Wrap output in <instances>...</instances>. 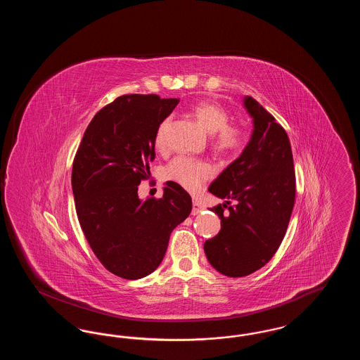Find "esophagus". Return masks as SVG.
Here are the masks:
<instances>
[{
  "label": "esophagus",
  "mask_w": 360,
  "mask_h": 360,
  "mask_svg": "<svg viewBox=\"0 0 360 360\" xmlns=\"http://www.w3.org/2000/svg\"><path fill=\"white\" fill-rule=\"evenodd\" d=\"M204 210V206L201 205L198 201H193V209H191V214L197 216Z\"/></svg>",
  "instance_id": "esophagus-1"
}]
</instances>
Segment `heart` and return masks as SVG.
Masks as SVG:
<instances>
[{
    "label": "heart",
    "instance_id": "heart-1",
    "mask_svg": "<svg viewBox=\"0 0 360 360\" xmlns=\"http://www.w3.org/2000/svg\"><path fill=\"white\" fill-rule=\"evenodd\" d=\"M193 115L212 135L210 146L217 154H233L244 146L245 129L238 124H229V115L221 105L201 101L193 106ZM169 127L170 119H165L156 129L158 150H165L167 146ZM212 175L213 167L207 162L186 155L174 158L166 167V176L188 191H198Z\"/></svg>",
    "mask_w": 360,
    "mask_h": 360
}]
</instances>
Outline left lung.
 <instances>
[{
  "instance_id": "8db88e82",
  "label": "left lung",
  "mask_w": 360,
  "mask_h": 360,
  "mask_svg": "<svg viewBox=\"0 0 360 360\" xmlns=\"http://www.w3.org/2000/svg\"><path fill=\"white\" fill-rule=\"evenodd\" d=\"M244 106L254 131L239 158L209 186L225 202L210 209L221 219V229L204 244L209 263L232 278L252 274L274 257L295 201L286 131L252 97L244 98ZM232 200L235 206L230 205Z\"/></svg>"
}]
</instances>
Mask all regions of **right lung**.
Segmentation results:
<instances>
[{"instance_id":"obj_1","label":"right lung","mask_w":360,"mask_h":360,"mask_svg":"<svg viewBox=\"0 0 360 360\" xmlns=\"http://www.w3.org/2000/svg\"><path fill=\"white\" fill-rule=\"evenodd\" d=\"M156 94H125L90 121L74 158L77 216L94 255L112 274L139 279L158 269L172 229L191 212V197L169 181L162 198L141 201L159 124L178 105Z\"/></svg>"}]
</instances>
